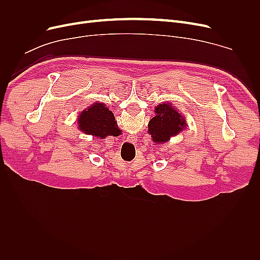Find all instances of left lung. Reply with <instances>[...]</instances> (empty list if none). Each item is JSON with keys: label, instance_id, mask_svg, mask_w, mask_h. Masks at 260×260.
<instances>
[{"label": "left lung", "instance_id": "1", "mask_svg": "<svg viewBox=\"0 0 260 260\" xmlns=\"http://www.w3.org/2000/svg\"><path fill=\"white\" fill-rule=\"evenodd\" d=\"M155 113L148 122V133L157 144L170 141L171 137L177 136L186 125L184 118L170 104L158 105Z\"/></svg>", "mask_w": 260, "mask_h": 260}]
</instances>
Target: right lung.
Returning <instances> with one entry per match:
<instances>
[{
	"label": "right lung",
	"mask_w": 260,
	"mask_h": 260,
	"mask_svg": "<svg viewBox=\"0 0 260 260\" xmlns=\"http://www.w3.org/2000/svg\"><path fill=\"white\" fill-rule=\"evenodd\" d=\"M78 123L82 132L93 137H100L101 139L116 136L119 132L113 113L101 103L93 104L83 111L79 116Z\"/></svg>",
	"instance_id": "add662e5"
}]
</instances>
